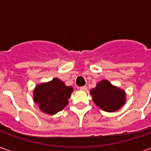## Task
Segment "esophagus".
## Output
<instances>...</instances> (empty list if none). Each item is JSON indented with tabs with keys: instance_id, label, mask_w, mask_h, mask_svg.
<instances>
[{
	"instance_id": "obj_1",
	"label": "esophagus",
	"mask_w": 151,
	"mask_h": 151,
	"mask_svg": "<svg viewBox=\"0 0 151 151\" xmlns=\"http://www.w3.org/2000/svg\"><path fill=\"white\" fill-rule=\"evenodd\" d=\"M80 90H81V91H86V90H87V86H81V87H80Z\"/></svg>"
}]
</instances>
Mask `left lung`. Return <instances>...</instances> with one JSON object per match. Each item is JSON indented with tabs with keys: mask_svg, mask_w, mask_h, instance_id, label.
Instances as JSON below:
<instances>
[{
	"mask_svg": "<svg viewBox=\"0 0 151 151\" xmlns=\"http://www.w3.org/2000/svg\"><path fill=\"white\" fill-rule=\"evenodd\" d=\"M93 101L102 110L108 112L117 111L126 101L125 92L111 85L108 80H103L97 83L91 91Z\"/></svg>",
	"mask_w": 151,
	"mask_h": 151,
	"instance_id": "8db88e82",
	"label": "left lung"
}]
</instances>
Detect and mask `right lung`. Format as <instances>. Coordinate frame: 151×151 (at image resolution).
Here are the masks:
<instances>
[{"label":"right lung","mask_w":151,"mask_h":151,"mask_svg":"<svg viewBox=\"0 0 151 151\" xmlns=\"http://www.w3.org/2000/svg\"><path fill=\"white\" fill-rule=\"evenodd\" d=\"M72 86H67L59 78L38 85L34 90V102L42 111L54 115L61 111L69 104Z\"/></svg>","instance_id":"1"}]
</instances>
